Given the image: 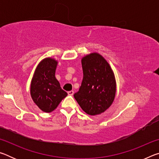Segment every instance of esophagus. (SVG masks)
Returning a JSON list of instances; mask_svg holds the SVG:
<instances>
[{"mask_svg": "<svg viewBox=\"0 0 159 159\" xmlns=\"http://www.w3.org/2000/svg\"><path fill=\"white\" fill-rule=\"evenodd\" d=\"M74 91L73 90H71V91H69L68 92V95H74Z\"/></svg>", "mask_w": 159, "mask_h": 159, "instance_id": "esophagus-1", "label": "esophagus"}]
</instances>
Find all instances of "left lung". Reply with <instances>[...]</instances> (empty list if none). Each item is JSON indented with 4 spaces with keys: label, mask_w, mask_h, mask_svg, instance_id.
I'll return each mask as SVG.
<instances>
[{
    "label": "left lung",
    "mask_w": 159,
    "mask_h": 159,
    "mask_svg": "<svg viewBox=\"0 0 159 159\" xmlns=\"http://www.w3.org/2000/svg\"><path fill=\"white\" fill-rule=\"evenodd\" d=\"M81 63L83 80L74 97L86 114H100L111 105L115 98L114 72L105 59L96 52L83 57Z\"/></svg>",
    "instance_id": "8db88e82"
}]
</instances>
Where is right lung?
<instances>
[{
	"mask_svg": "<svg viewBox=\"0 0 159 159\" xmlns=\"http://www.w3.org/2000/svg\"><path fill=\"white\" fill-rule=\"evenodd\" d=\"M57 61L48 57L37 66L31 83V96L43 111L49 113L57 108L67 93L55 78Z\"/></svg>",
	"mask_w": 159,
	"mask_h": 159,
	"instance_id": "1",
	"label": "right lung"
}]
</instances>
